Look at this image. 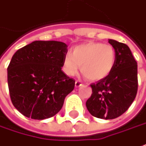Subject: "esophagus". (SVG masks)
Wrapping results in <instances>:
<instances>
[{
  "label": "esophagus",
  "instance_id": "esophagus-1",
  "mask_svg": "<svg viewBox=\"0 0 146 146\" xmlns=\"http://www.w3.org/2000/svg\"><path fill=\"white\" fill-rule=\"evenodd\" d=\"M75 88H80V87H81L82 86V83L80 82V81H75Z\"/></svg>",
  "mask_w": 146,
  "mask_h": 146
}]
</instances>
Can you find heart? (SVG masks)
I'll return each mask as SVG.
<instances>
[{
	"instance_id": "1",
	"label": "heart",
	"mask_w": 146,
	"mask_h": 146,
	"mask_svg": "<svg viewBox=\"0 0 146 146\" xmlns=\"http://www.w3.org/2000/svg\"><path fill=\"white\" fill-rule=\"evenodd\" d=\"M116 54L111 45L87 42L76 46L62 61L66 75L74 76L80 69L91 81H100L110 74L115 64Z\"/></svg>"
}]
</instances>
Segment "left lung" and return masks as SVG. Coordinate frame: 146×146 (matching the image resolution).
<instances>
[{
  "mask_svg": "<svg viewBox=\"0 0 146 146\" xmlns=\"http://www.w3.org/2000/svg\"><path fill=\"white\" fill-rule=\"evenodd\" d=\"M115 64L106 78L92 84V94L87 100L88 112L95 117L111 120L121 116L133 102L137 92V63L129 47L113 39Z\"/></svg>",
  "mask_w": 146,
  "mask_h": 146,
  "instance_id": "left-lung-1",
  "label": "left lung"
}]
</instances>
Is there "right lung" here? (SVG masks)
Masks as SVG:
<instances>
[{"instance_id": "add662e5", "label": "right lung", "mask_w": 146, "mask_h": 146, "mask_svg": "<svg viewBox=\"0 0 146 146\" xmlns=\"http://www.w3.org/2000/svg\"><path fill=\"white\" fill-rule=\"evenodd\" d=\"M67 45L34 41L19 49L8 66V86L13 106L26 117L44 120L61 110L75 88V80L62 71Z\"/></svg>"}]
</instances>
